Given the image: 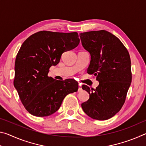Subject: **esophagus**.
Instances as JSON below:
<instances>
[{"label":"esophagus","instance_id":"34e87169","mask_svg":"<svg viewBox=\"0 0 146 146\" xmlns=\"http://www.w3.org/2000/svg\"><path fill=\"white\" fill-rule=\"evenodd\" d=\"M82 91V86L81 85H78V92H81V91Z\"/></svg>","mask_w":146,"mask_h":146}]
</instances>
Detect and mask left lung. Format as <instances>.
<instances>
[{
    "mask_svg": "<svg viewBox=\"0 0 146 146\" xmlns=\"http://www.w3.org/2000/svg\"><path fill=\"white\" fill-rule=\"evenodd\" d=\"M80 37L91 55L88 73L94 75L99 82L91 91L88 86H82L90 98L81 106L93 119L108 120L122 108L131 85L129 54L117 36L106 30L85 32Z\"/></svg>",
    "mask_w": 146,
    "mask_h": 146,
    "instance_id": "1",
    "label": "left lung"
}]
</instances>
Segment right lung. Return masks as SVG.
Segmentation results:
<instances>
[{"instance_id": "add662e5", "label": "right lung", "mask_w": 146, "mask_h": 146, "mask_svg": "<svg viewBox=\"0 0 146 146\" xmlns=\"http://www.w3.org/2000/svg\"><path fill=\"white\" fill-rule=\"evenodd\" d=\"M79 42L76 32L42 31L22 44L15 59L13 84L30 114L40 117L52 115L66 95L77 91L78 86L74 80H56L48 74L51 66L59 63L62 54Z\"/></svg>"}]
</instances>
